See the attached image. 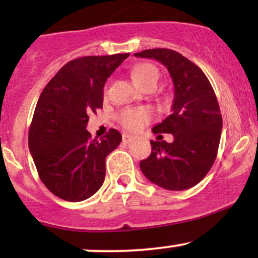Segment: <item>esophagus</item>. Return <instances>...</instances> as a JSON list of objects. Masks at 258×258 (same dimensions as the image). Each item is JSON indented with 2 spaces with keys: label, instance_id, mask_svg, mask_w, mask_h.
I'll use <instances>...</instances> for the list:
<instances>
[{
  "label": "esophagus",
  "instance_id": "1",
  "mask_svg": "<svg viewBox=\"0 0 258 258\" xmlns=\"http://www.w3.org/2000/svg\"><path fill=\"white\" fill-rule=\"evenodd\" d=\"M133 139H135V137L131 135H128V133H123L122 135V141L123 143H130V142H132Z\"/></svg>",
  "mask_w": 258,
  "mask_h": 258
}]
</instances>
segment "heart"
Here are the masks:
<instances>
[{
    "mask_svg": "<svg viewBox=\"0 0 258 258\" xmlns=\"http://www.w3.org/2000/svg\"><path fill=\"white\" fill-rule=\"evenodd\" d=\"M131 78L136 85L146 88L149 85H156L159 80V72L155 67L148 63H141L133 67ZM119 122L130 131H137L150 120V111L147 109H125L117 115Z\"/></svg>",
    "mask_w": 258,
    "mask_h": 258,
    "instance_id": "heart-1",
    "label": "heart"
}]
</instances>
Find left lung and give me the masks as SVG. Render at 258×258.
<instances>
[{"label":"left lung","instance_id":"1","mask_svg":"<svg viewBox=\"0 0 258 258\" xmlns=\"http://www.w3.org/2000/svg\"><path fill=\"white\" fill-rule=\"evenodd\" d=\"M135 55L165 65L174 86L172 112L153 128L159 137L172 133L174 142L150 141L152 154L139 164L142 172L168 190L191 188L212 167L220 146L222 115L214 88L198 65L172 49H146Z\"/></svg>","mask_w":258,"mask_h":258}]
</instances>
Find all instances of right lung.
I'll use <instances>...</instances> for the list:
<instances>
[{
  "label": "right lung",
  "mask_w": 258,
  "mask_h": 258,
  "mask_svg": "<svg viewBox=\"0 0 258 258\" xmlns=\"http://www.w3.org/2000/svg\"><path fill=\"white\" fill-rule=\"evenodd\" d=\"M128 53L88 55L70 60L43 88L29 128V149L40 179L67 201L88 199L105 178V159L122 136L110 128L92 139L88 115L103 108L109 76Z\"/></svg>",
  "instance_id": "right-lung-1"
}]
</instances>
